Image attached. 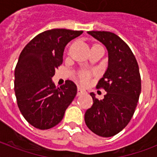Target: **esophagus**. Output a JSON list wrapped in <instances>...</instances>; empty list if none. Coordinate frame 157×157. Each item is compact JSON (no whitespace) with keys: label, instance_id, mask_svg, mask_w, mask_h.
<instances>
[{"label":"esophagus","instance_id":"obj_1","mask_svg":"<svg viewBox=\"0 0 157 157\" xmlns=\"http://www.w3.org/2000/svg\"><path fill=\"white\" fill-rule=\"evenodd\" d=\"M84 93H86V91L84 90H83L81 86H78V92H77L78 96H80L81 94H84Z\"/></svg>","mask_w":157,"mask_h":157}]
</instances>
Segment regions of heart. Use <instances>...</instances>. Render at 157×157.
<instances>
[{
	"mask_svg": "<svg viewBox=\"0 0 157 157\" xmlns=\"http://www.w3.org/2000/svg\"><path fill=\"white\" fill-rule=\"evenodd\" d=\"M90 75L87 71H82L79 74V78L82 83L88 82L90 80Z\"/></svg>",
	"mask_w": 157,
	"mask_h": 157,
	"instance_id": "heart-1",
	"label": "heart"
}]
</instances>
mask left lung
Instances as JSON below:
<instances>
[{
  "label": "left lung",
  "instance_id": "left-lung-1",
  "mask_svg": "<svg viewBox=\"0 0 157 157\" xmlns=\"http://www.w3.org/2000/svg\"><path fill=\"white\" fill-rule=\"evenodd\" d=\"M87 33L106 47L109 63L97 85L107 93L102 100L90 93L94 104L86 112L85 123L94 134L108 138L120 133L134 115L141 90L139 67L130 47L114 33Z\"/></svg>",
  "mask_w": 157,
  "mask_h": 157
}]
</instances>
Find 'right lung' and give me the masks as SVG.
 <instances>
[{
    "mask_svg": "<svg viewBox=\"0 0 157 157\" xmlns=\"http://www.w3.org/2000/svg\"><path fill=\"white\" fill-rule=\"evenodd\" d=\"M82 30L52 29L37 34L19 55L15 69V94L19 111L30 125L47 130L63 120L77 94L71 80L56 87L52 78L63 63L65 46Z\"/></svg>",
    "mask_w": 157,
    "mask_h": 157,
    "instance_id": "add662e5",
    "label": "right lung"
}]
</instances>
